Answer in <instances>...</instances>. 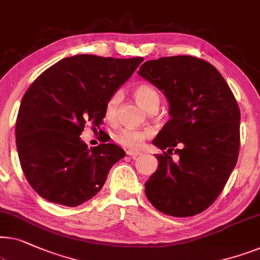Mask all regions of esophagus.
I'll return each mask as SVG.
<instances>
[{"instance_id":"1","label":"esophagus","mask_w":260,"mask_h":260,"mask_svg":"<svg viewBox=\"0 0 260 260\" xmlns=\"http://www.w3.org/2000/svg\"><path fill=\"white\" fill-rule=\"evenodd\" d=\"M126 155H127V156H130V157H133V158H136L137 156L141 155V152H138V151H134V150H127V151H126Z\"/></svg>"}]
</instances>
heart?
<instances>
[{
    "mask_svg": "<svg viewBox=\"0 0 260 260\" xmlns=\"http://www.w3.org/2000/svg\"><path fill=\"white\" fill-rule=\"evenodd\" d=\"M134 99L136 101L139 107L144 109L145 111L157 110L159 105V95L156 91L155 88L151 85L142 84L134 89ZM121 102V95L116 92L109 99L107 107H105V115L108 118H112L116 115L117 107ZM150 135L146 130H135L130 127H123L115 134L114 139L118 144H121L125 148L136 149L142 145V143L145 141V138Z\"/></svg>",
    "mask_w": 260,
    "mask_h": 260,
    "instance_id": "1",
    "label": "heart"
}]
</instances>
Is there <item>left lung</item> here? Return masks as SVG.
Listing matches in <instances>:
<instances>
[{"label": "left lung", "instance_id": "1", "mask_svg": "<svg viewBox=\"0 0 260 260\" xmlns=\"http://www.w3.org/2000/svg\"><path fill=\"white\" fill-rule=\"evenodd\" d=\"M138 75L163 91L171 119L153 145L158 168L145 194L158 211L190 217L208 209L223 191L239 152L240 111L230 86L204 59L171 56L146 61ZM176 149L175 162L170 156Z\"/></svg>", "mask_w": 260, "mask_h": 260}]
</instances>
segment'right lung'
Instances as JSON below:
<instances>
[{"instance_id": "1", "label": "right lung", "mask_w": 260, "mask_h": 260, "mask_svg": "<svg viewBox=\"0 0 260 260\" xmlns=\"http://www.w3.org/2000/svg\"><path fill=\"white\" fill-rule=\"evenodd\" d=\"M143 57H66L43 71L22 99L16 148L25 178L47 201L83 204L102 189L112 165L125 156L116 144L89 149L80 135L103 123L105 107Z\"/></svg>"}]
</instances>
